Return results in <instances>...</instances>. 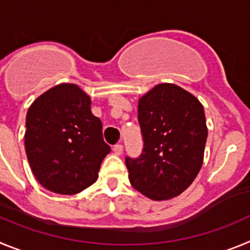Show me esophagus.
Listing matches in <instances>:
<instances>
[{
    "instance_id": "34e87169",
    "label": "esophagus",
    "mask_w": 250,
    "mask_h": 250,
    "mask_svg": "<svg viewBox=\"0 0 250 250\" xmlns=\"http://www.w3.org/2000/svg\"><path fill=\"white\" fill-rule=\"evenodd\" d=\"M123 150H124V147L121 144H116L114 146V152L116 154V155H121V154H123Z\"/></svg>"
}]
</instances>
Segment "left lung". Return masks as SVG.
<instances>
[{
    "mask_svg": "<svg viewBox=\"0 0 250 250\" xmlns=\"http://www.w3.org/2000/svg\"><path fill=\"white\" fill-rule=\"evenodd\" d=\"M144 149L125 159L129 180L149 199L167 200L190 187L202 169L208 138L200 101L174 83H159L138 105Z\"/></svg>",
    "mask_w": 250,
    "mask_h": 250,
    "instance_id": "left-lung-1",
    "label": "left lung"
}]
</instances>
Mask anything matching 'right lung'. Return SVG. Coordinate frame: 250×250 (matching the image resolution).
<instances>
[{
    "label": "right lung",
    "mask_w": 250,
    "mask_h": 250,
    "mask_svg": "<svg viewBox=\"0 0 250 250\" xmlns=\"http://www.w3.org/2000/svg\"><path fill=\"white\" fill-rule=\"evenodd\" d=\"M90 105L91 99L79 86L60 83L28 109L26 155L35 178L47 190L72 195L98 180L101 163L111 149Z\"/></svg>",
    "instance_id": "right-lung-1"
}]
</instances>
